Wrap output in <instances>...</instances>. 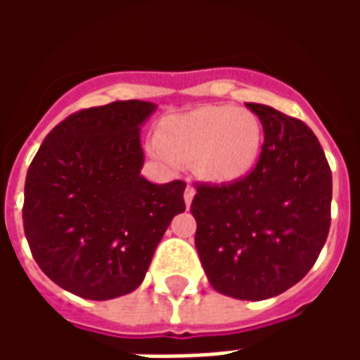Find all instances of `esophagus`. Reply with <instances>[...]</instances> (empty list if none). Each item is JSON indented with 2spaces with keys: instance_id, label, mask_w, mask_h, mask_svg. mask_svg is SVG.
Segmentation results:
<instances>
[{
  "instance_id": "34e87169",
  "label": "esophagus",
  "mask_w": 360,
  "mask_h": 360,
  "mask_svg": "<svg viewBox=\"0 0 360 360\" xmlns=\"http://www.w3.org/2000/svg\"><path fill=\"white\" fill-rule=\"evenodd\" d=\"M195 187L193 185H187V188H185V193H183V196H185V204L187 206H191V202H193V198H195Z\"/></svg>"
}]
</instances>
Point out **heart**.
<instances>
[{
    "label": "heart",
    "instance_id": "heart-1",
    "mask_svg": "<svg viewBox=\"0 0 360 360\" xmlns=\"http://www.w3.org/2000/svg\"><path fill=\"white\" fill-rule=\"evenodd\" d=\"M260 146L262 125L252 111L210 105L172 119L150 148L167 165L193 158L206 179L233 181L252 169Z\"/></svg>",
    "mask_w": 360,
    "mask_h": 360
}]
</instances>
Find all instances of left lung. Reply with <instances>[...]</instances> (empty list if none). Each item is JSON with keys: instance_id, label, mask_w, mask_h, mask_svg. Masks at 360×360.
I'll list each match as a JSON object with an SVG mask.
<instances>
[{"instance_id": "obj_1", "label": "left lung", "mask_w": 360, "mask_h": 360, "mask_svg": "<svg viewBox=\"0 0 360 360\" xmlns=\"http://www.w3.org/2000/svg\"><path fill=\"white\" fill-rule=\"evenodd\" d=\"M264 129L255 169L221 185L196 183L195 245L210 285L262 301L301 281L330 231L332 172L301 119L245 103Z\"/></svg>"}]
</instances>
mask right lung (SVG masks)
<instances>
[{
	"instance_id": "right-lung-1",
	"label": "right lung",
	"mask_w": 360,
	"mask_h": 360,
	"mask_svg": "<svg viewBox=\"0 0 360 360\" xmlns=\"http://www.w3.org/2000/svg\"><path fill=\"white\" fill-rule=\"evenodd\" d=\"M154 103L111 102L71 113L28 167L22 226L36 264L65 291L108 301L134 291L173 216L185 181L141 175L139 127Z\"/></svg>"
}]
</instances>
